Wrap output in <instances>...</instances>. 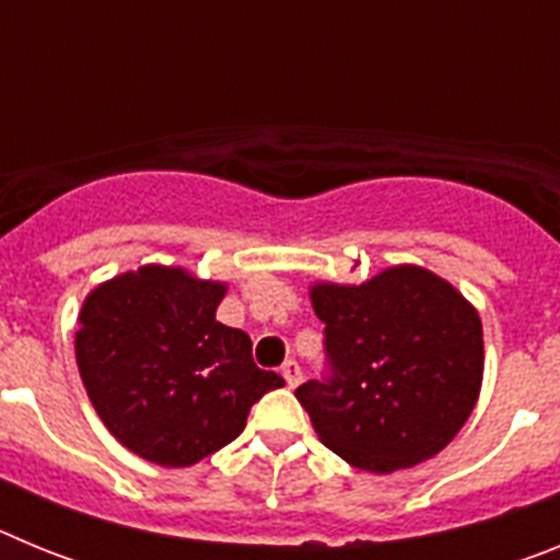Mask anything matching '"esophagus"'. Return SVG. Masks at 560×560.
I'll return each instance as SVG.
<instances>
[{
	"label": "esophagus",
	"instance_id": "1",
	"mask_svg": "<svg viewBox=\"0 0 560 560\" xmlns=\"http://www.w3.org/2000/svg\"><path fill=\"white\" fill-rule=\"evenodd\" d=\"M280 373H283L285 384H289L291 389H294L296 384H300V381H303V370H300V364H296V361H285L283 370H280Z\"/></svg>",
	"mask_w": 560,
	"mask_h": 560
}]
</instances>
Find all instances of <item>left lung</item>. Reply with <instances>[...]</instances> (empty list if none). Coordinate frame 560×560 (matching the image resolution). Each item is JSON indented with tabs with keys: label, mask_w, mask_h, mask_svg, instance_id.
<instances>
[{
	"label": "left lung",
	"mask_w": 560,
	"mask_h": 560,
	"mask_svg": "<svg viewBox=\"0 0 560 560\" xmlns=\"http://www.w3.org/2000/svg\"><path fill=\"white\" fill-rule=\"evenodd\" d=\"M325 323L334 375L296 400L345 463L393 474L432 459L474 412L482 389V319L448 280L415 264L359 285L308 289Z\"/></svg>",
	"instance_id": "left-lung-1"
}]
</instances>
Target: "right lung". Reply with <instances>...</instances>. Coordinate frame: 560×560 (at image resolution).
I'll return each instance as SVG.
<instances>
[{
  "instance_id": "1",
  "label": "right lung",
  "mask_w": 560,
  "mask_h": 560,
  "mask_svg": "<svg viewBox=\"0 0 560 560\" xmlns=\"http://www.w3.org/2000/svg\"><path fill=\"white\" fill-rule=\"evenodd\" d=\"M226 283L145 264L95 285L78 314L89 400L128 452L187 468L244 432L255 400L283 387L252 339L215 319Z\"/></svg>"
}]
</instances>
